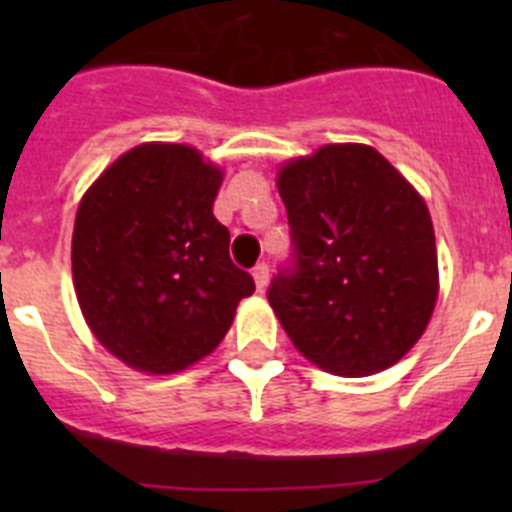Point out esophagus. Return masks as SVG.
<instances>
[{
  "label": "esophagus",
  "mask_w": 512,
  "mask_h": 512,
  "mask_svg": "<svg viewBox=\"0 0 512 512\" xmlns=\"http://www.w3.org/2000/svg\"><path fill=\"white\" fill-rule=\"evenodd\" d=\"M251 274H253V282H256V289H259V292H264L266 284H269V266L256 264L253 266Z\"/></svg>",
  "instance_id": "1"
}]
</instances>
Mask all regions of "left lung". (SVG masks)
<instances>
[{"label": "left lung", "instance_id": "obj_1", "mask_svg": "<svg viewBox=\"0 0 512 512\" xmlns=\"http://www.w3.org/2000/svg\"><path fill=\"white\" fill-rule=\"evenodd\" d=\"M297 264L269 305L295 348L336 377L384 372L420 341L438 300L428 205L372 146L328 143L279 166Z\"/></svg>", "mask_w": 512, "mask_h": 512}]
</instances>
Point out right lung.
Returning <instances> with one entry per match:
<instances>
[{"mask_svg":"<svg viewBox=\"0 0 512 512\" xmlns=\"http://www.w3.org/2000/svg\"><path fill=\"white\" fill-rule=\"evenodd\" d=\"M223 176L187 143H140L81 197L76 300L94 338L135 372L176 374L210 356L256 289L212 215Z\"/></svg>","mask_w":512,"mask_h":512,"instance_id":"obj_1","label":"right lung"}]
</instances>
